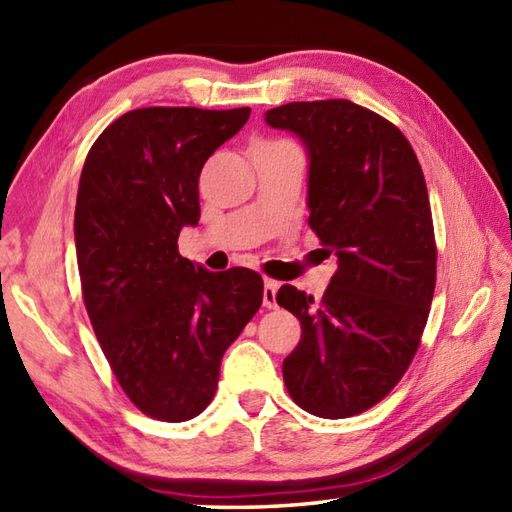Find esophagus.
Segmentation results:
<instances>
[{
  "instance_id": "34e87169",
  "label": "esophagus",
  "mask_w": 512,
  "mask_h": 512,
  "mask_svg": "<svg viewBox=\"0 0 512 512\" xmlns=\"http://www.w3.org/2000/svg\"><path fill=\"white\" fill-rule=\"evenodd\" d=\"M277 290L279 284L273 279H266L264 281V308H277Z\"/></svg>"
}]
</instances>
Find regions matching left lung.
I'll return each instance as SVG.
<instances>
[{"mask_svg": "<svg viewBox=\"0 0 512 512\" xmlns=\"http://www.w3.org/2000/svg\"><path fill=\"white\" fill-rule=\"evenodd\" d=\"M266 123L295 134L308 156V224L339 270L321 301L281 286L301 323L284 383L319 418L356 416L407 372L436 288L429 193L409 140L345 99L288 103Z\"/></svg>", "mask_w": 512, "mask_h": 512, "instance_id": "obj_1", "label": "left lung"}]
</instances>
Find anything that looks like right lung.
Here are the masks:
<instances>
[{"label":"right lung","instance_id":"1","mask_svg":"<svg viewBox=\"0 0 512 512\" xmlns=\"http://www.w3.org/2000/svg\"><path fill=\"white\" fill-rule=\"evenodd\" d=\"M250 107H143L96 138L81 171L74 244L83 301L114 376L149 418L184 422L209 405L222 356L262 306L248 268L211 273L180 255L198 226L204 162Z\"/></svg>","mask_w":512,"mask_h":512}]
</instances>
